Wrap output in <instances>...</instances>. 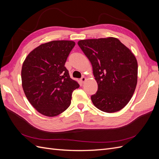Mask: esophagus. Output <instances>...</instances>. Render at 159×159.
<instances>
[{
  "label": "esophagus",
  "instance_id": "1",
  "mask_svg": "<svg viewBox=\"0 0 159 159\" xmlns=\"http://www.w3.org/2000/svg\"><path fill=\"white\" fill-rule=\"evenodd\" d=\"M80 81L81 82V84H84V81L86 80V78H85V76H82V77H81V78H80Z\"/></svg>",
  "mask_w": 159,
  "mask_h": 159
}]
</instances>
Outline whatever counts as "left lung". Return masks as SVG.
<instances>
[{
    "label": "left lung",
    "instance_id": "1",
    "mask_svg": "<svg viewBox=\"0 0 159 159\" xmlns=\"http://www.w3.org/2000/svg\"><path fill=\"white\" fill-rule=\"evenodd\" d=\"M78 46L90 61L98 85L91 96L95 106L114 113L129 103L137 83L135 56L117 38L109 37L80 40Z\"/></svg>",
    "mask_w": 159,
    "mask_h": 159
}]
</instances>
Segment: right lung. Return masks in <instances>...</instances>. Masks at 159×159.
Returning a JSON list of instances; mask_svg holds the SVG:
<instances>
[{
    "mask_svg": "<svg viewBox=\"0 0 159 159\" xmlns=\"http://www.w3.org/2000/svg\"><path fill=\"white\" fill-rule=\"evenodd\" d=\"M75 43L54 40L33 50L24 61L22 85L28 100L40 113L54 117L71 104L73 91L80 87L65 66Z\"/></svg>",
    "mask_w": 159,
    "mask_h": 159,
    "instance_id": "obj_1",
    "label": "right lung"
}]
</instances>
